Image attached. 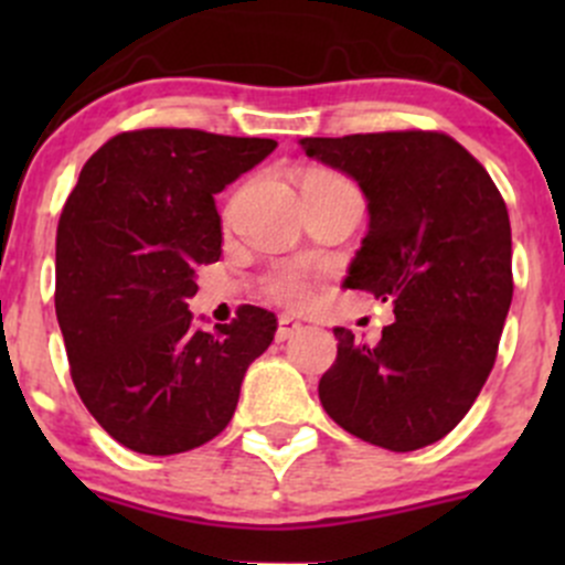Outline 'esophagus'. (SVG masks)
Here are the masks:
<instances>
[{"label": "esophagus", "instance_id": "esophagus-1", "mask_svg": "<svg viewBox=\"0 0 565 565\" xmlns=\"http://www.w3.org/2000/svg\"><path fill=\"white\" fill-rule=\"evenodd\" d=\"M303 333V324L292 317H278V328H276V341H287L292 335Z\"/></svg>", "mask_w": 565, "mask_h": 565}]
</instances>
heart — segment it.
Returning a JSON list of instances; mask_svg holds the SVG:
<instances>
[{
  "label": "heart",
  "mask_w": 565,
  "mask_h": 565,
  "mask_svg": "<svg viewBox=\"0 0 565 565\" xmlns=\"http://www.w3.org/2000/svg\"><path fill=\"white\" fill-rule=\"evenodd\" d=\"M319 177H339L330 172H311L306 174V180H319ZM262 289L270 300L281 306H303L311 295V281L306 273L295 270V267H281V270L267 273Z\"/></svg>",
  "instance_id": "heart-1"
}]
</instances>
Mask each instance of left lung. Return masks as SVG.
<instances>
[{"instance_id":"1","label":"left lung","mask_w":565,"mask_h":565,"mask_svg":"<svg viewBox=\"0 0 565 565\" xmlns=\"http://www.w3.org/2000/svg\"><path fill=\"white\" fill-rule=\"evenodd\" d=\"M355 177L369 235L344 287L393 306L377 344L335 328L319 402L344 431L388 451L443 440L472 407L509 315L511 224L487 169L440 130L300 139Z\"/></svg>"}]
</instances>
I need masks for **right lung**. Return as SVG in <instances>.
<instances>
[{"instance_id": "add662e5", "label": "right lung", "mask_w": 565, "mask_h": 565, "mask_svg": "<svg viewBox=\"0 0 565 565\" xmlns=\"http://www.w3.org/2000/svg\"><path fill=\"white\" fill-rule=\"evenodd\" d=\"M276 150L196 128L111 136L78 174L56 226L54 306L84 407L136 454L169 457L226 429L276 315L241 306L191 324L193 270L218 262L215 193Z\"/></svg>"}]
</instances>
